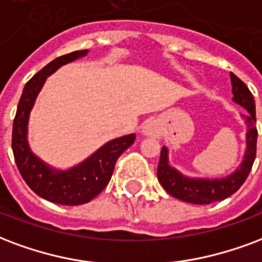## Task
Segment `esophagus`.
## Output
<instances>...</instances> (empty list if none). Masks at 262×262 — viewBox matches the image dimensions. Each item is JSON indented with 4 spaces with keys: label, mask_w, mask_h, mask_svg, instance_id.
Segmentation results:
<instances>
[{
    "label": "esophagus",
    "mask_w": 262,
    "mask_h": 262,
    "mask_svg": "<svg viewBox=\"0 0 262 262\" xmlns=\"http://www.w3.org/2000/svg\"><path fill=\"white\" fill-rule=\"evenodd\" d=\"M143 132H144V135L146 136H150V137H158L161 135V129L158 123L156 121H150L147 122L144 127H143Z\"/></svg>",
    "instance_id": "34e87169"
}]
</instances>
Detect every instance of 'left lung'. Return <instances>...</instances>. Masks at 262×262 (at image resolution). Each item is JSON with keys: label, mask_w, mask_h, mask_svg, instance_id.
<instances>
[{"label": "left lung", "mask_w": 262, "mask_h": 262, "mask_svg": "<svg viewBox=\"0 0 262 262\" xmlns=\"http://www.w3.org/2000/svg\"><path fill=\"white\" fill-rule=\"evenodd\" d=\"M230 82H232L233 101L247 110V114L243 115L249 127L245 160L239 169L224 179H190L169 166L168 150L162 147L158 169H157V178L162 187L175 199L191 204H211L215 201L225 200L239 190L240 186L245 183L250 170L253 168L255 154H257V136H258L257 125H255L254 97L249 90V87L232 72H230Z\"/></svg>", "instance_id": "1"}]
</instances>
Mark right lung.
<instances>
[{
	"instance_id": "right-lung-1",
	"label": "right lung",
	"mask_w": 262,
	"mask_h": 262,
	"mask_svg": "<svg viewBox=\"0 0 262 262\" xmlns=\"http://www.w3.org/2000/svg\"><path fill=\"white\" fill-rule=\"evenodd\" d=\"M86 54L87 50L65 54L55 58L37 72L23 89L13 119L12 151L17 169L23 180L36 194L55 204L80 205L92 201L105 189L108 182L111 180L118 158L136 139L135 135H129L110 141L83 164L67 172L50 169L29 148L26 139L29 112L47 76L62 65L75 61L76 58L84 57Z\"/></svg>"
}]
</instances>
